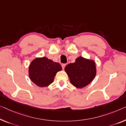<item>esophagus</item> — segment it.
I'll use <instances>...</instances> for the list:
<instances>
[{
	"label": "esophagus",
	"mask_w": 126,
	"mask_h": 126,
	"mask_svg": "<svg viewBox=\"0 0 126 126\" xmlns=\"http://www.w3.org/2000/svg\"><path fill=\"white\" fill-rule=\"evenodd\" d=\"M65 65H66V64H62V67L63 69H64V67Z\"/></svg>",
	"instance_id": "esophagus-1"
}]
</instances>
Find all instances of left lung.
<instances>
[{"label": "left lung", "instance_id": "1", "mask_svg": "<svg viewBox=\"0 0 126 126\" xmlns=\"http://www.w3.org/2000/svg\"><path fill=\"white\" fill-rule=\"evenodd\" d=\"M64 70L74 87L82 88L88 85L96 75L94 62L82 57L75 60V62L69 63L65 67Z\"/></svg>", "mask_w": 126, "mask_h": 126}]
</instances>
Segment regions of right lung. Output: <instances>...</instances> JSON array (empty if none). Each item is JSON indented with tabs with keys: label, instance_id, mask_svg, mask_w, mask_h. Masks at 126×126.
<instances>
[{
	"label": "right lung",
	"instance_id": "obj_1",
	"mask_svg": "<svg viewBox=\"0 0 126 126\" xmlns=\"http://www.w3.org/2000/svg\"><path fill=\"white\" fill-rule=\"evenodd\" d=\"M62 69L59 63L54 62L46 57L38 58L33 60L30 64L29 76L37 86L47 87L53 82L57 73Z\"/></svg>",
	"mask_w": 126,
	"mask_h": 126
}]
</instances>
